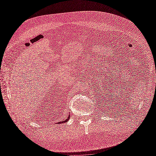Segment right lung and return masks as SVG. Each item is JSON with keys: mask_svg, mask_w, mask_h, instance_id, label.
I'll return each instance as SVG.
<instances>
[{"mask_svg": "<svg viewBox=\"0 0 156 156\" xmlns=\"http://www.w3.org/2000/svg\"><path fill=\"white\" fill-rule=\"evenodd\" d=\"M69 116L68 117V119H66L64 121H62V122H58V124H61V123H64V122H67L69 119Z\"/></svg>", "mask_w": 156, "mask_h": 156, "instance_id": "1", "label": "right lung"}]
</instances>
